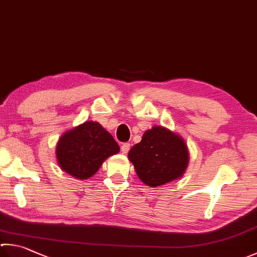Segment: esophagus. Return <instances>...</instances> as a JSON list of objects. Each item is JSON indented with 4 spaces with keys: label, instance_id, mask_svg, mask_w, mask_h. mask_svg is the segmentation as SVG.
Segmentation results:
<instances>
[{
    "label": "esophagus",
    "instance_id": "34e87169",
    "mask_svg": "<svg viewBox=\"0 0 257 257\" xmlns=\"http://www.w3.org/2000/svg\"><path fill=\"white\" fill-rule=\"evenodd\" d=\"M130 149H131L130 143H123L122 147H120V151H122V153L125 154V153H127L130 151Z\"/></svg>",
    "mask_w": 257,
    "mask_h": 257
}]
</instances>
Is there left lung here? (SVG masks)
<instances>
[{"label": "left lung", "mask_w": 257, "mask_h": 257, "mask_svg": "<svg viewBox=\"0 0 257 257\" xmlns=\"http://www.w3.org/2000/svg\"><path fill=\"white\" fill-rule=\"evenodd\" d=\"M128 159L142 182L158 187L182 176L189 154L180 137L164 127L153 126L144 132L141 142L130 150Z\"/></svg>", "instance_id": "left-lung-1"}]
</instances>
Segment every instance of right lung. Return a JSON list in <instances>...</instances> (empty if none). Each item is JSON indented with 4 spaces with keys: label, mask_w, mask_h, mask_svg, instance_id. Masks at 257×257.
<instances>
[{
    "label": "right lung",
    "mask_w": 257,
    "mask_h": 257,
    "mask_svg": "<svg viewBox=\"0 0 257 257\" xmlns=\"http://www.w3.org/2000/svg\"><path fill=\"white\" fill-rule=\"evenodd\" d=\"M119 151L114 138L97 122H85L65 133L57 145L62 170L85 180L98 171L108 157Z\"/></svg>",
    "instance_id": "obj_1"
}]
</instances>
